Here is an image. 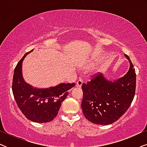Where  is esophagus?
<instances>
[{"mask_svg":"<svg viewBox=\"0 0 147 147\" xmlns=\"http://www.w3.org/2000/svg\"><path fill=\"white\" fill-rule=\"evenodd\" d=\"M82 84H83V80L80 78V79L78 80L77 82H76V86L78 88H81Z\"/></svg>","mask_w":147,"mask_h":147,"instance_id":"34e87169","label":"esophagus"}]
</instances>
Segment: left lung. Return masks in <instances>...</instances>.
<instances>
[{
    "label": "left lung",
    "instance_id": "1",
    "mask_svg": "<svg viewBox=\"0 0 147 147\" xmlns=\"http://www.w3.org/2000/svg\"><path fill=\"white\" fill-rule=\"evenodd\" d=\"M130 67L123 77L109 80L102 74L82 86V109L86 118L94 124L108 125L118 120L130 107L135 94L136 74L129 57Z\"/></svg>",
    "mask_w": 147,
    "mask_h": 147
}]
</instances>
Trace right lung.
<instances>
[{
  "label": "right lung",
  "mask_w": 147,
  "mask_h": 147,
  "mask_svg": "<svg viewBox=\"0 0 147 147\" xmlns=\"http://www.w3.org/2000/svg\"><path fill=\"white\" fill-rule=\"evenodd\" d=\"M29 53L25 54L15 68L12 90L18 107L25 117L33 122L45 123L57 116L67 91L75 86V83H61L43 89L26 83L22 75V63Z\"/></svg>",
  "instance_id": "add662e5"
}]
</instances>
